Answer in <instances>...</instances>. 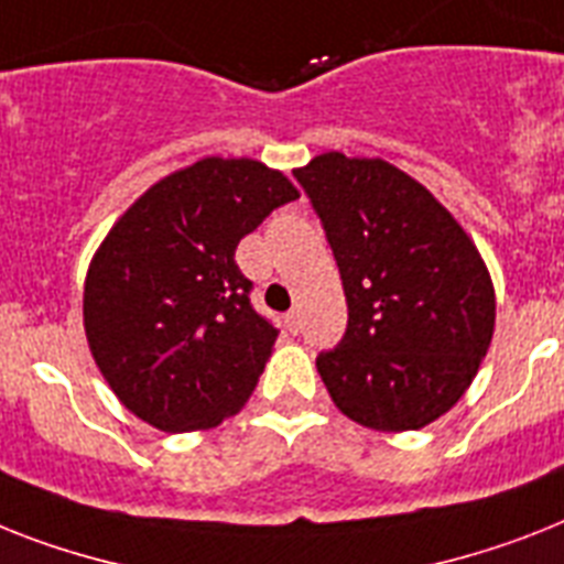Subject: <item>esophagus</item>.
Instances as JSON below:
<instances>
[{"mask_svg": "<svg viewBox=\"0 0 564 564\" xmlns=\"http://www.w3.org/2000/svg\"><path fill=\"white\" fill-rule=\"evenodd\" d=\"M285 325H288V332L296 334L302 328V319H300V311H288L285 314Z\"/></svg>", "mask_w": 564, "mask_h": 564, "instance_id": "obj_1", "label": "esophagus"}]
</instances>
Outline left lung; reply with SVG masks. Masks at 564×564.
<instances>
[{"mask_svg": "<svg viewBox=\"0 0 564 564\" xmlns=\"http://www.w3.org/2000/svg\"><path fill=\"white\" fill-rule=\"evenodd\" d=\"M323 221L348 302L316 371L337 409L377 432L423 430L458 403L496 328V291L453 213L380 158L293 170Z\"/></svg>", "mask_w": 564, "mask_h": 564, "instance_id": "8db88e82", "label": "left lung"}]
</instances>
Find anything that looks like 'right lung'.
Wrapping results in <instances>:
<instances>
[{"label": "right lung", "instance_id": "1", "mask_svg": "<svg viewBox=\"0 0 564 564\" xmlns=\"http://www.w3.org/2000/svg\"><path fill=\"white\" fill-rule=\"evenodd\" d=\"M300 198L253 158H204L126 209L88 264L83 325L97 369L132 415L195 432L236 415L276 343L250 305L239 241Z\"/></svg>", "mask_w": 564, "mask_h": 564}]
</instances>
